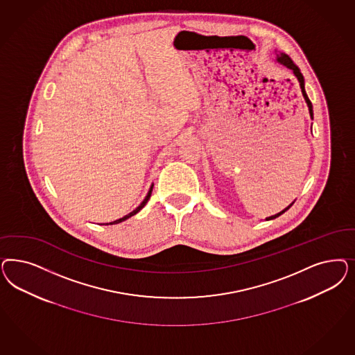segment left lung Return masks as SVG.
<instances>
[{"label": "left lung", "mask_w": 355, "mask_h": 355, "mask_svg": "<svg viewBox=\"0 0 355 355\" xmlns=\"http://www.w3.org/2000/svg\"><path fill=\"white\" fill-rule=\"evenodd\" d=\"M277 61L278 62H281L282 65H285L288 69H291L293 71H294V74H295V77H297V80H299V85H300V89H302V94H303V96H304V99H306V102H307V105H309V114H311V117L313 116V112H312V103H311V101L309 99V96H307V94H306V90H304V78H303V74L300 73V70L297 68V65L293 62V60L288 58L287 55L285 53H281V55H277ZM293 205V204H291ZM290 205V206H291ZM290 206H287L285 210H282V211H279L278 214H275V216H272V217L266 218L268 220L269 219H275V218L279 217L281 214H284L286 210L290 209Z\"/></svg>", "instance_id": "1"}]
</instances>
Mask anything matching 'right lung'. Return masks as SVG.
Here are the masks:
<instances>
[{
  "mask_svg": "<svg viewBox=\"0 0 355 355\" xmlns=\"http://www.w3.org/2000/svg\"><path fill=\"white\" fill-rule=\"evenodd\" d=\"M151 192H153V185H151V188H150L149 193H148V196L145 197V200L141 202V205L138 206L137 209L136 210H133L132 213H129L128 216H125V217L120 218V219H117V220H114V222H110V223H105V225H116V223H120V222H123V220H125V219H128V218L132 217V216H135V214H137L138 211L144 207V206L146 205V202L149 201L150 196H151Z\"/></svg>",
  "mask_w": 355,
  "mask_h": 355,
  "instance_id": "right-lung-1",
  "label": "right lung"
}]
</instances>
